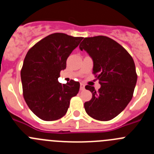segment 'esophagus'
Instances as JSON below:
<instances>
[{
  "mask_svg": "<svg viewBox=\"0 0 154 154\" xmlns=\"http://www.w3.org/2000/svg\"><path fill=\"white\" fill-rule=\"evenodd\" d=\"M84 89H85V85L82 83H81L80 84V90L82 91V90H84Z\"/></svg>",
  "mask_w": 154,
  "mask_h": 154,
  "instance_id": "obj_1",
  "label": "esophagus"
}]
</instances>
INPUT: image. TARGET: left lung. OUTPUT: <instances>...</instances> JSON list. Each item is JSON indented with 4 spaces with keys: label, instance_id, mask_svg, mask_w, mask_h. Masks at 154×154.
<instances>
[{
    "label": "left lung",
    "instance_id": "1",
    "mask_svg": "<svg viewBox=\"0 0 154 154\" xmlns=\"http://www.w3.org/2000/svg\"><path fill=\"white\" fill-rule=\"evenodd\" d=\"M79 48L92 57V73L101 85L97 92L93 86H85L92 94L84 104L85 112L97 120H111L133 98L137 80L134 61L123 46L103 35L85 38Z\"/></svg>",
    "mask_w": 154,
    "mask_h": 154
}]
</instances>
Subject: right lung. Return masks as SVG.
I'll list each match as a JSON object with an SVG mask.
<instances>
[{
    "mask_svg": "<svg viewBox=\"0 0 154 154\" xmlns=\"http://www.w3.org/2000/svg\"><path fill=\"white\" fill-rule=\"evenodd\" d=\"M83 38L64 33L48 35L28 50L21 78L23 96L30 109L45 121L59 119L66 114L70 100L79 91V82H58L66 60Z\"/></svg>",
    "mask_w": 154,
    "mask_h": 154,
    "instance_id": "right-lung-1",
    "label": "right lung"
}]
</instances>
